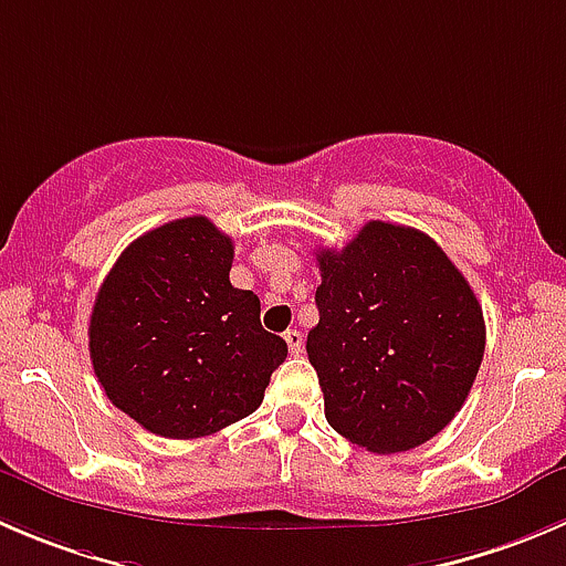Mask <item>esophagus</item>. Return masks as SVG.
Wrapping results in <instances>:
<instances>
[{"instance_id":"esophagus-1","label":"esophagus","mask_w":566,"mask_h":566,"mask_svg":"<svg viewBox=\"0 0 566 566\" xmlns=\"http://www.w3.org/2000/svg\"><path fill=\"white\" fill-rule=\"evenodd\" d=\"M284 343H287V350L293 356H298L301 348H304V337H301L298 328H287V332H284Z\"/></svg>"}]
</instances>
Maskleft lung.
<instances>
[{"label":"left lung","mask_w":566,"mask_h":566,"mask_svg":"<svg viewBox=\"0 0 566 566\" xmlns=\"http://www.w3.org/2000/svg\"><path fill=\"white\" fill-rule=\"evenodd\" d=\"M321 321L306 337L326 420L370 453L429 442L457 417L484 359V312L446 251L370 221L317 251Z\"/></svg>","instance_id":"left-lung-1"}]
</instances>
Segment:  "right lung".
I'll return each mask as SVG.
<instances>
[{"label": "right lung", "mask_w": 566, "mask_h": 566, "mask_svg": "<svg viewBox=\"0 0 566 566\" xmlns=\"http://www.w3.org/2000/svg\"><path fill=\"white\" fill-rule=\"evenodd\" d=\"M234 243L210 218L132 240L87 326L104 395L146 431L196 440L249 417L287 343L260 323V298L229 282Z\"/></svg>", "instance_id": "obj_1"}]
</instances>
